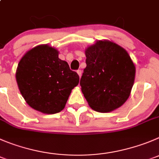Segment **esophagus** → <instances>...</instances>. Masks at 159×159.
<instances>
[{
  "label": "esophagus",
  "mask_w": 159,
  "mask_h": 159,
  "mask_svg": "<svg viewBox=\"0 0 159 159\" xmlns=\"http://www.w3.org/2000/svg\"><path fill=\"white\" fill-rule=\"evenodd\" d=\"M77 73H78L79 76L81 77V75H82V71H81L80 69H78V70H77Z\"/></svg>",
  "instance_id": "1"
}]
</instances>
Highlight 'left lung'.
Masks as SVG:
<instances>
[{"label": "left lung", "mask_w": 159, "mask_h": 159, "mask_svg": "<svg viewBox=\"0 0 159 159\" xmlns=\"http://www.w3.org/2000/svg\"><path fill=\"white\" fill-rule=\"evenodd\" d=\"M81 90L90 108L109 112L128 99L135 78V66L125 49L111 41H100L85 51Z\"/></svg>", "instance_id": "obj_1"}]
</instances>
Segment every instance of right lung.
<instances>
[{
	"label": "right lung",
	"mask_w": 159,
	"mask_h": 159,
	"mask_svg": "<svg viewBox=\"0 0 159 159\" xmlns=\"http://www.w3.org/2000/svg\"><path fill=\"white\" fill-rule=\"evenodd\" d=\"M16 80L30 107L40 112L55 114L65 108L80 77L58 58L57 50L41 45L22 57L18 65Z\"/></svg>",
	"instance_id": "right-lung-1"
}]
</instances>
